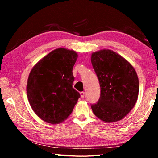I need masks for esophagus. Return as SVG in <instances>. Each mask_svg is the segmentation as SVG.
<instances>
[{"label": "esophagus", "mask_w": 158, "mask_h": 158, "mask_svg": "<svg viewBox=\"0 0 158 158\" xmlns=\"http://www.w3.org/2000/svg\"><path fill=\"white\" fill-rule=\"evenodd\" d=\"M80 95H81V98H84V95H85V93L84 92H81V93H80Z\"/></svg>", "instance_id": "esophagus-1"}]
</instances>
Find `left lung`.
I'll return each instance as SVG.
<instances>
[{"label":"left lung","instance_id":"1","mask_svg":"<svg viewBox=\"0 0 158 158\" xmlns=\"http://www.w3.org/2000/svg\"><path fill=\"white\" fill-rule=\"evenodd\" d=\"M90 60L101 89L98 102L91 105L93 114L105 123L121 121L137 101V74L126 59L110 49L92 53Z\"/></svg>","mask_w":158,"mask_h":158}]
</instances>
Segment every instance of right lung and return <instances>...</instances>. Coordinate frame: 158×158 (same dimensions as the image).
Instances as JSON below:
<instances>
[{"mask_svg": "<svg viewBox=\"0 0 158 158\" xmlns=\"http://www.w3.org/2000/svg\"><path fill=\"white\" fill-rule=\"evenodd\" d=\"M77 58L74 51L58 48L40 60L29 74L28 102L35 114L48 123L58 124L68 118L80 98L73 87Z\"/></svg>", "mask_w": 158, "mask_h": 158, "instance_id": "right-lung-1", "label": "right lung"}]
</instances>
